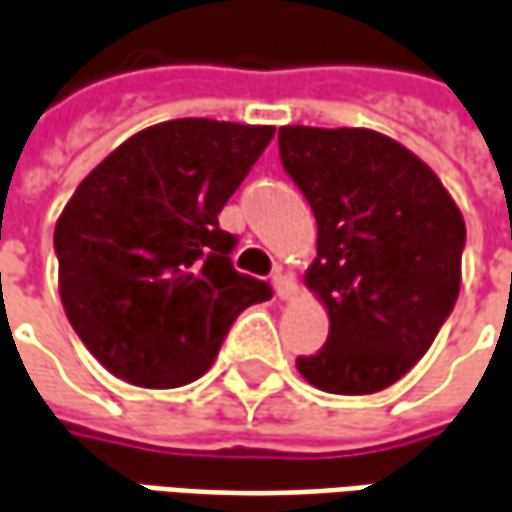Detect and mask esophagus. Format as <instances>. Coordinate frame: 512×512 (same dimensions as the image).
Masks as SVG:
<instances>
[{
  "label": "esophagus",
  "mask_w": 512,
  "mask_h": 512,
  "mask_svg": "<svg viewBox=\"0 0 512 512\" xmlns=\"http://www.w3.org/2000/svg\"><path fill=\"white\" fill-rule=\"evenodd\" d=\"M274 291L280 300H294L297 297V280L288 271H274Z\"/></svg>",
  "instance_id": "esophagus-1"
}]
</instances>
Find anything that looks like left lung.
<instances>
[{
	"mask_svg": "<svg viewBox=\"0 0 512 512\" xmlns=\"http://www.w3.org/2000/svg\"><path fill=\"white\" fill-rule=\"evenodd\" d=\"M280 159L314 210L305 285L330 319L297 370L333 395L381 392L426 356L460 297V207L423 159L370 128L283 125Z\"/></svg>",
	"mask_w": 512,
	"mask_h": 512,
	"instance_id": "8db88e82",
	"label": "left lung"
}]
</instances>
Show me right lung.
<instances>
[{"mask_svg":"<svg viewBox=\"0 0 512 512\" xmlns=\"http://www.w3.org/2000/svg\"><path fill=\"white\" fill-rule=\"evenodd\" d=\"M274 125L168 120L128 137L55 224L58 291L89 353L128 384L173 389L212 367L229 325L271 288L241 274L218 212Z\"/></svg>","mask_w":512,"mask_h":512,"instance_id":"right-lung-1","label":"right lung"}]
</instances>
